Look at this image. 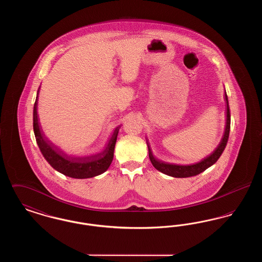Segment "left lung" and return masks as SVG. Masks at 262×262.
<instances>
[{
    "instance_id": "left-lung-1",
    "label": "left lung",
    "mask_w": 262,
    "mask_h": 262,
    "mask_svg": "<svg viewBox=\"0 0 262 262\" xmlns=\"http://www.w3.org/2000/svg\"><path fill=\"white\" fill-rule=\"evenodd\" d=\"M225 101H226V125H225L224 135L221 138V141L219 142L218 146L213 150V152L206 157H204L202 160L193 164H187V165H181V164H174V163H168L157 159L150 149L148 140H146L147 146H148V153H149V159L152 165L155 169L160 171L161 173L174 178H188L193 177L196 174L202 173L209 167H211L213 164L217 162L221 154L223 153L226 144L228 142L229 134H230V125H231V115H230V108H229V101L228 96L225 91Z\"/></svg>"
}]
</instances>
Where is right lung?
Returning <instances> with one entry per match:
<instances>
[{"label": "right lung", "instance_id": "right-lung-1", "mask_svg": "<svg viewBox=\"0 0 262 262\" xmlns=\"http://www.w3.org/2000/svg\"><path fill=\"white\" fill-rule=\"evenodd\" d=\"M40 89V88H39ZM33 108V130L39 149L51 166L61 174L74 179H88L103 174L108 170L113 161L115 144L121 125L117 126L109 139L105 149L89 156H72L56 146L43 134L38 120V94Z\"/></svg>", "mask_w": 262, "mask_h": 262}]
</instances>
